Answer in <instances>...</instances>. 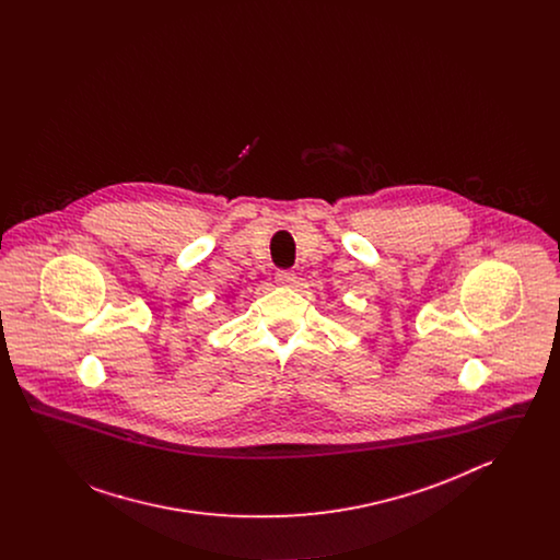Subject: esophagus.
Returning <instances> with one entry per match:
<instances>
[{
    "mask_svg": "<svg viewBox=\"0 0 560 560\" xmlns=\"http://www.w3.org/2000/svg\"><path fill=\"white\" fill-rule=\"evenodd\" d=\"M275 279H277L279 285H293L295 283V272L293 270H277Z\"/></svg>",
    "mask_w": 560,
    "mask_h": 560,
    "instance_id": "esophagus-1",
    "label": "esophagus"
}]
</instances>
